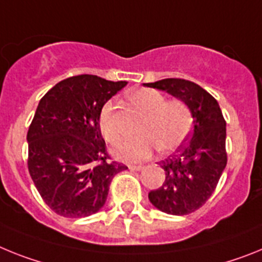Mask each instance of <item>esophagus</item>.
Masks as SVG:
<instances>
[{"label": "esophagus", "instance_id": "1", "mask_svg": "<svg viewBox=\"0 0 262 262\" xmlns=\"http://www.w3.org/2000/svg\"><path fill=\"white\" fill-rule=\"evenodd\" d=\"M128 167H129V169H130V170H133V171H138V170L142 169L144 166H141V165H129Z\"/></svg>", "mask_w": 262, "mask_h": 262}]
</instances>
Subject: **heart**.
<instances>
[{"label": "heart", "instance_id": "obj_1", "mask_svg": "<svg viewBox=\"0 0 262 262\" xmlns=\"http://www.w3.org/2000/svg\"><path fill=\"white\" fill-rule=\"evenodd\" d=\"M129 100L144 115L137 129L140 136L116 145L112 149L115 158L136 162L147 158L156 147L162 153H171L187 140L192 126V115L183 100H166L162 92L151 88L133 91ZM99 128L109 144L120 140L112 101H106L100 109Z\"/></svg>", "mask_w": 262, "mask_h": 262}]
</instances>
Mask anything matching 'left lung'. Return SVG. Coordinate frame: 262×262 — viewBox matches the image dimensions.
<instances>
[{"instance_id":"1","label":"left lung","mask_w":262,"mask_h":262,"mask_svg":"<svg viewBox=\"0 0 262 262\" xmlns=\"http://www.w3.org/2000/svg\"><path fill=\"white\" fill-rule=\"evenodd\" d=\"M144 85L183 100L194 118L187 142L159 163L165 170V183L149 192L151 204L162 212L188 215L210 199L226 169V120L215 97L192 81L163 79Z\"/></svg>"}]
</instances>
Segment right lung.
<instances>
[{
    "label": "right lung",
    "mask_w": 262,
    "mask_h": 262,
    "mask_svg": "<svg viewBox=\"0 0 262 262\" xmlns=\"http://www.w3.org/2000/svg\"><path fill=\"white\" fill-rule=\"evenodd\" d=\"M126 84L77 75L40 99L27 132V166L42 199L58 215L96 213L113 177L128 169L111 161L99 128L100 109Z\"/></svg>",
    "instance_id": "1"
}]
</instances>
